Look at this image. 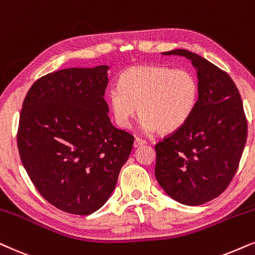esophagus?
Instances as JSON below:
<instances>
[{
  "instance_id": "1",
  "label": "esophagus",
  "mask_w": 255,
  "mask_h": 255,
  "mask_svg": "<svg viewBox=\"0 0 255 255\" xmlns=\"http://www.w3.org/2000/svg\"><path fill=\"white\" fill-rule=\"evenodd\" d=\"M145 143H147V142H145L144 140L136 137V138H135V141H134V147L138 148V147H141V145H144Z\"/></svg>"
}]
</instances>
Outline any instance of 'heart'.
I'll list each match as a JSON object with an SVG mask.
<instances>
[{"mask_svg":"<svg viewBox=\"0 0 255 255\" xmlns=\"http://www.w3.org/2000/svg\"><path fill=\"white\" fill-rule=\"evenodd\" d=\"M199 84L191 71L167 65H137L125 70L119 86L110 88L108 106L115 124L127 129L138 111L147 133L181 129L195 113Z\"/></svg>","mask_w":255,"mask_h":255,"instance_id":"heart-1","label":"heart"}]
</instances>
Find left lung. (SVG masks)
I'll return each mask as SVG.
<instances>
[{
    "label": "left lung",
    "instance_id": "left-lung-1",
    "mask_svg": "<svg viewBox=\"0 0 255 255\" xmlns=\"http://www.w3.org/2000/svg\"><path fill=\"white\" fill-rule=\"evenodd\" d=\"M197 70L198 103L181 129L155 145V176L165 193L196 206L218 197L232 181L247 138V120L231 77L199 54L177 49Z\"/></svg>",
    "mask_w": 255,
    "mask_h": 255
}]
</instances>
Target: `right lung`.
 <instances>
[{
  "label": "right lung",
  "mask_w": 255,
  "mask_h": 255,
  "mask_svg": "<svg viewBox=\"0 0 255 255\" xmlns=\"http://www.w3.org/2000/svg\"><path fill=\"white\" fill-rule=\"evenodd\" d=\"M108 70L49 73L23 101L17 131L23 167L50 204L72 215H91L108 201L133 148V135L107 114Z\"/></svg>",
  "instance_id": "add662e5"
}]
</instances>
